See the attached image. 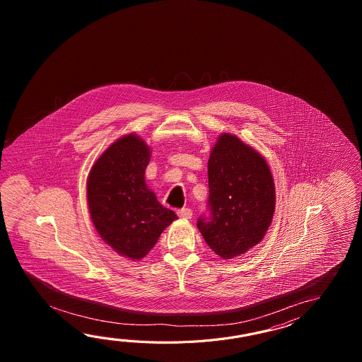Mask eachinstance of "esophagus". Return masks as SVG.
Instances as JSON below:
<instances>
[{"label":"esophagus","mask_w":362,"mask_h":362,"mask_svg":"<svg viewBox=\"0 0 362 362\" xmlns=\"http://www.w3.org/2000/svg\"><path fill=\"white\" fill-rule=\"evenodd\" d=\"M177 215L180 216L181 218L189 220V218H192V211L190 208H181V209H178Z\"/></svg>","instance_id":"esophagus-1"}]
</instances>
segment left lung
<instances>
[{
    "mask_svg": "<svg viewBox=\"0 0 362 362\" xmlns=\"http://www.w3.org/2000/svg\"><path fill=\"white\" fill-rule=\"evenodd\" d=\"M209 216L198 218L209 248L223 260L246 254L262 242L276 209L268 163L237 136L223 133L208 160Z\"/></svg>",
    "mask_w": 362,
    "mask_h": 362,
    "instance_id": "obj_1",
    "label": "left lung"
}]
</instances>
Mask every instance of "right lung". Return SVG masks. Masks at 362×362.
I'll return each mask as SVG.
<instances>
[{
    "mask_svg": "<svg viewBox=\"0 0 362 362\" xmlns=\"http://www.w3.org/2000/svg\"><path fill=\"white\" fill-rule=\"evenodd\" d=\"M151 151L131 133L115 141L93 164L86 198L95 230L116 252L131 260L146 256L177 215L163 207L146 186Z\"/></svg>",
    "mask_w": 362,
    "mask_h": 362,
    "instance_id": "1",
    "label": "right lung"
}]
</instances>
